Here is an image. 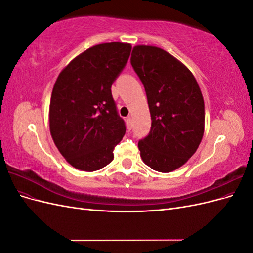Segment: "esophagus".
<instances>
[{
    "mask_svg": "<svg viewBox=\"0 0 253 253\" xmlns=\"http://www.w3.org/2000/svg\"><path fill=\"white\" fill-rule=\"evenodd\" d=\"M126 126L128 129H131L132 126H133V120H132V117H127L126 118Z\"/></svg>",
    "mask_w": 253,
    "mask_h": 253,
    "instance_id": "obj_1",
    "label": "esophagus"
}]
</instances>
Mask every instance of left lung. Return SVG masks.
<instances>
[{"mask_svg": "<svg viewBox=\"0 0 253 253\" xmlns=\"http://www.w3.org/2000/svg\"><path fill=\"white\" fill-rule=\"evenodd\" d=\"M131 64L141 80L151 114V129L138 141L143 163L168 173L196 152L205 127V103L200 86L188 68L169 52L138 45Z\"/></svg>", "mask_w": 253, "mask_h": 253, "instance_id": "8db88e82", "label": "left lung"}]
</instances>
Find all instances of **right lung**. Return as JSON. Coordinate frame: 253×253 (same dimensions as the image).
<instances>
[{"instance_id":"obj_1","label":"right lung","mask_w":253,"mask_h":253,"mask_svg":"<svg viewBox=\"0 0 253 253\" xmlns=\"http://www.w3.org/2000/svg\"><path fill=\"white\" fill-rule=\"evenodd\" d=\"M131 45L99 44L86 49L58 76L49 105V128L56 147L76 169L93 172L109 165L126 134L112 84L124 71Z\"/></svg>"}]
</instances>
